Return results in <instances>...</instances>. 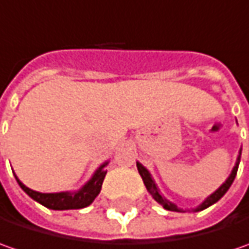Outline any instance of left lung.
Segmentation results:
<instances>
[{"mask_svg":"<svg viewBox=\"0 0 249 249\" xmlns=\"http://www.w3.org/2000/svg\"><path fill=\"white\" fill-rule=\"evenodd\" d=\"M240 158H241V149H240L238 158H237V162H235V166L233 167V170H231L230 176L227 177V180H226L225 183L216 190L213 194H211V196H208L201 205L196 206V209H194V212L202 211V209H206L208 206L213 205L215 202H217L222 196H225L226 193H227V190L230 188V186H231V184H233V181H234L235 175H237V170H238V165H240ZM137 169H139L140 176L142 177V181H144V184H145V187H147L148 193L152 196V198H154L158 204H160V205L163 206L166 211H172V212H184L183 209H180V208H178L177 205H175L173 202L167 201L166 198L160 194V191H159L158 187H157V184H155V181H154V178H152V176H151V173H149L148 170L142 166L140 162H137Z\"/></svg>","mask_w":249,"mask_h":249,"instance_id":"1","label":"left lung"}]
</instances>
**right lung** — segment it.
<instances>
[{"mask_svg":"<svg viewBox=\"0 0 249 249\" xmlns=\"http://www.w3.org/2000/svg\"><path fill=\"white\" fill-rule=\"evenodd\" d=\"M108 165V162L102 163L95 173L92 175L90 180L84 184V186L74 193H38L30 190L29 187H26L16 177V181L19 183L20 188L23 190L24 193L30 198H33L34 201H37L38 204H41L48 209H53V211H68V209H82L89 206L95 199V196L100 194L101 187H102V181L105 178L107 170L104 167Z\"/></svg>","mask_w":249,"mask_h":249,"instance_id":"add662e5","label":"right lung"}]
</instances>
